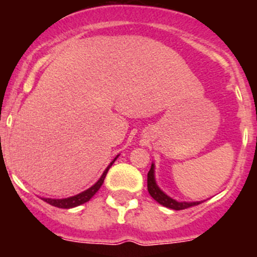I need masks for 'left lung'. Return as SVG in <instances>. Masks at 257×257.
Listing matches in <instances>:
<instances>
[{"instance_id":"left-lung-1","label":"left lung","mask_w":257,"mask_h":257,"mask_svg":"<svg viewBox=\"0 0 257 257\" xmlns=\"http://www.w3.org/2000/svg\"><path fill=\"white\" fill-rule=\"evenodd\" d=\"M147 190H149V194L151 195L152 199L155 201L159 202L162 206L167 207V209L171 210H184L187 207L195 206V205L201 204L202 201H177V200L172 199L169 195L165 194L161 189L159 187V185L156 184V179H155V164L152 162L151 169H150L149 174H147Z\"/></svg>"}]
</instances>
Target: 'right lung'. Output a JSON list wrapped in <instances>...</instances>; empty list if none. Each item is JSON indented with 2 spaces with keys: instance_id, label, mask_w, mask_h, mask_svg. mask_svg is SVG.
I'll return each mask as SVG.
<instances>
[{
  "instance_id": "1",
  "label": "right lung",
  "mask_w": 257,
  "mask_h": 257,
  "mask_svg": "<svg viewBox=\"0 0 257 257\" xmlns=\"http://www.w3.org/2000/svg\"><path fill=\"white\" fill-rule=\"evenodd\" d=\"M120 156V155H117V156L115 157V159L112 160V161L110 162V165H108L107 167H106V170L103 171V174L101 175L100 179L97 180V182L96 184H93L92 186L90 187V189L85 190V191L80 192V194L75 195V196H71V197H66V199H48V197H43V201H46L47 204L52 205V206L55 207H60V209H72V207H76V206H80V205L85 204V202L90 201L91 197L93 196V195L96 194V192L100 190V187L102 186L103 184V180H105L106 175H107V171L110 170V167L112 166L113 162L117 160V157Z\"/></svg>"
}]
</instances>
